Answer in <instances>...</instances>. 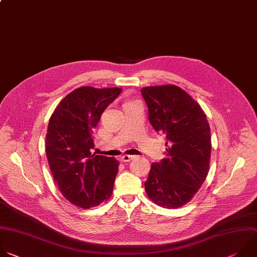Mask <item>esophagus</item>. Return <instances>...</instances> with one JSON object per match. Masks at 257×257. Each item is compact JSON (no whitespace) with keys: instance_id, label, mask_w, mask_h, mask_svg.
Wrapping results in <instances>:
<instances>
[{"instance_id":"esophagus-1","label":"esophagus","mask_w":257,"mask_h":257,"mask_svg":"<svg viewBox=\"0 0 257 257\" xmlns=\"http://www.w3.org/2000/svg\"><path fill=\"white\" fill-rule=\"evenodd\" d=\"M133 158H134V156H132V155H123V156H121L120 160L122 162H130Z\"/></svg>"}]
</instances>
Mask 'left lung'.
<instances>
[{
  "label": "left lung",
  "instance_id": "left-lung-1",
  "mask_svg": "<svg viewBox=\"0 0 257 257\" xmlns=\"http://www.w3.org/2000/svg\"><path fill=\"white\" fill-rule=\"evenodd\" d=\"M149 120L166 136V157L153 163L145 189L149 198L166 209L186 204L206 180L211 159V130L200 105L175 85L141 89Z\"/></svg>",
  "mask_w": 257,
  "mask_h": 257
}]
</instances>
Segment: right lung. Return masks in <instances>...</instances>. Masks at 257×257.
Returning <instances> with one entry per match:
<instances>
[{"mask_svg": "<svg viewBox=\"0 0 257 257\" xmlns=\"http://www.w3.org/2000/svg\"><path fill=\"white\" fill-rule=\"evenodd\" d=\"M121 88L80 87L68 94L49 118L45 153L53 177L71 203L82 209L110 198L118 171L113 157L93 153V130Z\"/></svg>", "mask_w": 257, "mask_h": 257, "instance_id": "1", "label": "right lung"}]
</instances>
